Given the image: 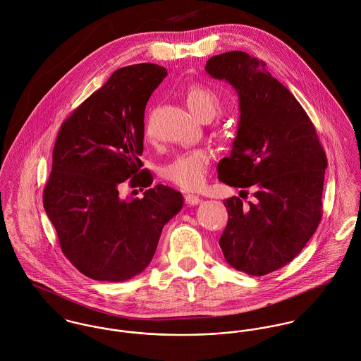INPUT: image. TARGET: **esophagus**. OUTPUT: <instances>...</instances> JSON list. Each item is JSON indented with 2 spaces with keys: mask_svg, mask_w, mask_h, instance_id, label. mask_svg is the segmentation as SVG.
Instances as JSON below:
<instances>
[{
  "mask_svg": "<svg viewBox=\"0 0 361 361\" xmlns=\"http://www.w3.org/2000/svg\"><path fill=\"white\" fill-rule=\"evenodd\" d=\"M184 200H185V203H187V204H191V206L198 204L200 202H202V200H200L198 195H191V194L185 195V197H184Z\"/></svg>",
  "mask_w": 361,
  "mask_h": 361,
  "instance_id": "obj_1",
  "label": "esophagus"
}]
</instances>
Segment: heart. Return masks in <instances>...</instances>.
<instances>
[{
    "instance_id": "heart-1",
    "label": "heart",
    "mask_w": 361,
    "mask_h": 361,
    "mask_svg": "<svg viewBox=\"0 0 361 361\" xmlns=\"http://www.w3.org/2000/svg\"><path fill=\"white\" fill-rule=\"evenodd\" d=\"M185 101L191 112L200 119L213 118L220 111L219 95L207 85L194 84L185 92ZM212 155L207 149L198 148L178 155L163 169L166 180L184 190H198L202 187Z\"/></svg>"
}]
</instances>
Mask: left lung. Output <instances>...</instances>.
Masks as SVG:
<instances>
[{
	"instance_id": "obj_1",
	"label": "left lung",
	"mask_w": 361,
	"mask_h": 361,
	"mask_svg": "<svg viewBox=\"0 0 361 361\" xmlns=\"http://www.w3.org/2000/svg\"><path fill=\"white\" fill-rule=\"evenodd\" d=\"M204 71L228 81L240 99L237 137L217 166L219 180L252 187L256 198L224 200L228 223L219 245L235 270L264 276L293 260L316 233L326 157L307 114L263 61L231 51L212 56Z\"/></svg>"
}]
</instances>
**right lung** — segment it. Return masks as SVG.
Returning a JSON list of instances; mask_svg holds the SVG:
<instances>
[{"instance_id": "add662e5", "label": "right lung", "mask_w": 361, "mask_h": 361, "mask_svg": "<svg viewBox=\"0 0 361 361\" xmlns=\"http://www.w3.org/2000/svg\"><path fill=\"white\" fill-rule=\"evenodd\" d=\"M166 76L155 63L118 69L58 133L42 203L63 255L92 280L121 282L142 273L164 224L183 207L178 191L152 187L140 161L145 106ZM126 179L149 188L144 199L121 200Z\"/></svg>"}]
</instances>
